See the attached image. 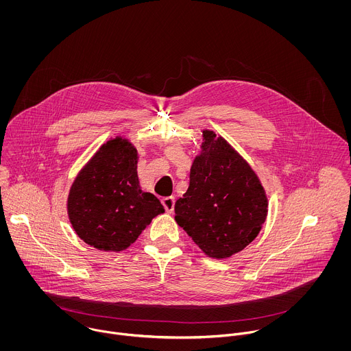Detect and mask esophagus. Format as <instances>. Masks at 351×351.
Here are the masks:
<instances>
[{"mask_svg":"<svg viewBox=\"0 0 351 351\" xmlns=\"http://www.w3.org/2000/svg\"><path fill=\"white\" fill-rule=\"evenodd\" d=\"M174 197L173 196H169V197H163L162 199V204H163V206H165V209L167 210V212H171L173 209H174Z\"/></svg>","mask_w":351,"mask_h":351,"instance_id":"esophagus-1","label":"esophagus"}]
</instances>
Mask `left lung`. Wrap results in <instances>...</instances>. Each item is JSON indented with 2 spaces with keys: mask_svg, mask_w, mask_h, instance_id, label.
<instances>
[{
  "mask_svg": "<svg viewBox=\"0 0 351 351\" xmlns=\"http://www.w3.org/2000/svg\"><path fill=\"white\" fill-rule=\"evenodd\" d=\"M176 221L212 258H228L256 238L267 215L265 191L249 163L213 131H202Z\"/></svg>",
  "mask_w": 351,
  "mask_h": 351,
  "instance_id": "1",
  "label": "left lung"
}]
</instances>
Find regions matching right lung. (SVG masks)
I'll use <instances>...</instances> for the list:
<instances>
[{
	"instance_id": "right-lung-1",
	"label": "right lung",
	"mask_w": 351,
	"mask_h": 351,
	"mask_svg": "<svg viewBox=\"0 0 351 351\" xmlns=\"http://www.w3.org/2000/svg\"><path fill=\"white\" fill-rule=\"evenodd\" d=\"M136 163V149L116 138L102 145L75 178L67 210L85 243L99 250H125L165 212L152 193L141 191Z\"/></svg>"
}]
</instances>
